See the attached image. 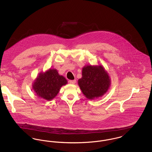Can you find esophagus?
Returning <instances> with one entry per match:
<instances>
[{"mask_svg":"<svg viewBox=\"0 0 152 152\" xmlns=\"http://www.w3.org/2000/svg\"><path fill=\"white\" fill-rule=\"evenodd\" d=\"M69 83L70 84H75V83H76V80H69Z\"/></svg>","mask_w":152,"mask_h":152,"instance_id":"esophagus-1","label":"esophagus"}]
</instances>
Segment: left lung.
I'll return each instance as SVG.
<instances>
[{"label": "left lung", "instance_id": "8db88e82", "mask_svg": "<svg viewBox=\"0 0 152 152\" xmlns=\"http://www.w3.org/2000/svg\"><path fill=\"white\" fill-rule=\"evenodd\" d=\"M110 82L108 73L101 65L84 66L82 77L78 80L83 94L88 99H94L105 94L110 86Z\"/></svg>", "mask_w": 152, "mask_h": 152}]
</instances>
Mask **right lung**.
<instances>
[{
  "instance_id": "1",
  "label": "right lung",
  "mask_w": 152,
  "mask_h": 152,
  "mask_svg": "<svg viewBox=\"0 0 152 152\" xmlns=\"http://www.w3.org/2000/svg\"><path fill=\"white\" fill-rule=\"evenodd\" d=\"M67 84V80L58 75L56 69H50L45 73H41L33 85V89L41 98L51 100L58 94L60 88Z\"/></svg>"
}]
</instances>
